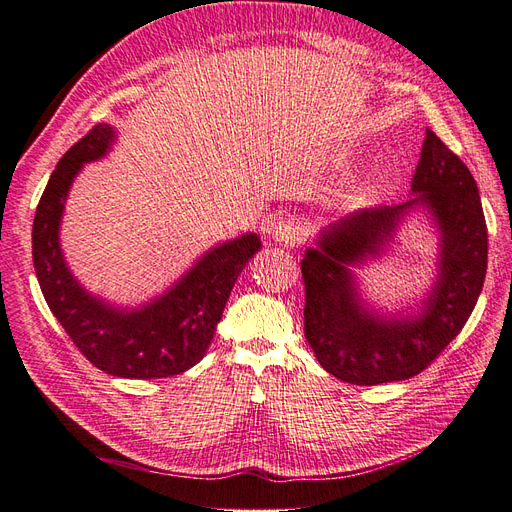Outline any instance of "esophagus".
<instances>
[{
    "label": "esophagus",
    "instance_id": "1",
    "mask_svg": "<svg viewBox=\"0 0 512 512\" xmlns=\"http://www.w3.org/2000/svg\"><path fill=\"white\" fill-rule=\"evenodd\" d=\"M273 239L282 245H299L307 239V226L299 218H284L275 224Z\"/></svg>",
    "mask_w": 512,
    "mask_h": 512
}]
</instances>
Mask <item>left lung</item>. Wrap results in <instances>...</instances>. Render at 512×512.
<instances>
[{"mask_svg": "<svg viewBox=\"0 0 512 512\" xmlns=\"http://www.w3.org/2000/svg\"><path fill=\"white\" fill-rule=\"evenodd\" d=\"M410 200L346 215L305 252V339L318 363L350 384H382L421 374L468 322L487 273V224L468 166L425 132ZM416 204L434 215L443 237L439 280L422 312L384 319L363 308L350 266L381 253Z\"/></svg>", "mask_w": 512, "mask_h": 512, "instance_id": "8db88e82", "label": "left lung"}]
</instances>
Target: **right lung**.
<instances>
[{"label": "right lung", "mask_w": 512, "mask_h": 512, "mask_svg": "<svg viewBox=\"0 0 512 512\" xmlns=\"http://www.w3.org/2000/svg\"><path fill=\"white\" fill-rule=\"evenodd\" d=\"M115 130L98 123L55 166L36 209L32 247L42 294L85 359L119 378H168L203 359L239 273L258 250L254 232L213 247L160 299L119 309L74 280L59 247L66 196L83 164L106 156Z\"/></svg>", "instance_id": "add662e5"}]
</instances>
